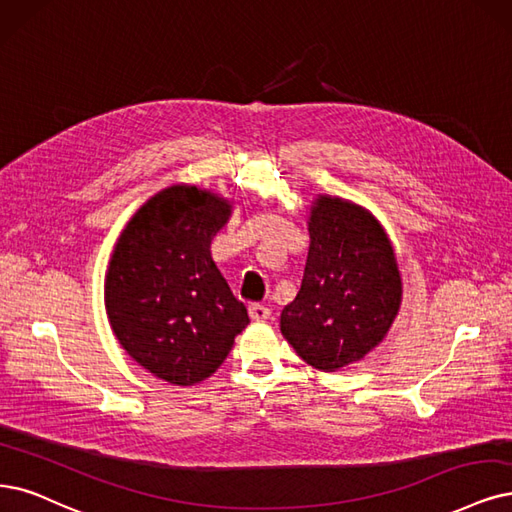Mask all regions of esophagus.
<instances>
[{
	"mask_svg": "<svg viewBox=\"0 0 512 512\" xmlns=\"http://www.w3.org/2000/svg\"><path fill=\"white\" fill-rule=\"evenodd\" d=\"M270 314H272L270 308L261 306V304H251V306H249V316H251L253 320H268Z\"/></svg>",
	"mask_w": 512,
	"mask_h": 512,
	"instance_id": "esophagus-1",
	"label": "esophagus"
}]
</instances>
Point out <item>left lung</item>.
I'll use <instances>...</instances> for the list:
<instances>
[{"instance_id": "8db88e82", "label": "left lung", "mask_w": 512, "mask_h": 512, "mask_svg": "<svg viewBox=\"0 0 512 512\" xmlns=\"http://www.w3.org/2000/svg\"><path fill=\"white\" fill-rule=\"evenodd\" d=\"M310 249L301 289L280 314L297 356L337 371L384 342L403 301L392 242L367 208L318 194L308 215Z\"/></svg>"}]
</instances>
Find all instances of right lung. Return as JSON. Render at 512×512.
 Returning <instances> with one entry per match:
<instances>
[{"label":"right lung","instance_id":"add662e5","mask_svg":"<svg viewBox=\"0 0 512 512\" xmlns=\"http://www.w3.org/2000/svg\"><path fill=\"white\" fill-rule=\"evenodd\" d=\"M211 189L177 183L151 196L122 230L105 276V310L132 361L158 380L211 377L249 325L211 242L232 217Z\"/></svg>","mask_w":512,"mask_h":512}]
</instances>
